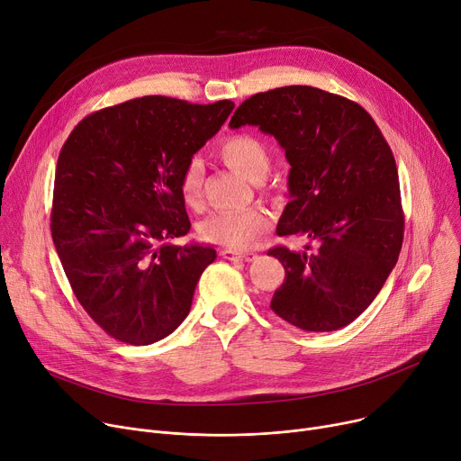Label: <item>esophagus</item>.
Listing matches in <instances>:
<instances>
[{
    "instance_id": "obj_1",
    "label": "esophagus",
    "mask_w": 461,
    "mask_h": 461,
    "mask_svg": "<svg viewBox=\"0 0 461 461\" xmlns=\"http://www.w3.org/2000/svg\"><path fill=\"white\" fill-rule=\"evenodd\" d=\"M220 255L227 260H241V262H249L255 258L253 253H240V251H234V249H223L220 251Z\"/></svg>"
}]
</instances>
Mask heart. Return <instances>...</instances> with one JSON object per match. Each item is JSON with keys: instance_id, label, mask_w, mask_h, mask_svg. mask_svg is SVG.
Segmentation results:
<instances>
[{"instance_id": "b5f03b06", "label": "heart", "mask_w": 461, "mask_h": 461, "mask_svg": "<svg viewBox=\"0 0 461 461\" xmlns=\"http://www.w3.org/2000/svg\"><path fill=\"white\" fill-rule=\"evenodd\" d=\"M218 156L230 169L249 180H260L267 167L269 156L266 145L251 133H232L220 143ZM203 164L192 159L184 167L178 182L182 203L189 208L201 204ZM269 229V215L262 208L213 212L197 225L201 240L229 249H248L260 234Z\"/></svg>"}]
</instances>
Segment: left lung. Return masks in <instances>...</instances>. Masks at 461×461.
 Returning a JSON list of instances; mask_svg holds the SVG:
<instances>
[{
    "label": "left lung",
    "instance_id": "8db88e82",
    "mask_svg": "<svg viewBox=\"0 0 461 461\" xmlns=\"http://www.w3.org/2000/svg\"><path fill=\"white\" fill-rule=\"evenodd\" d=\"M246 124L274 135L290 164L277 234L316 243L267 251L286 272L269 307L303 331H337L374 302L402 249L391 147L359 104L309 86L253 95L229 126Z\"/></svg>",
    "mask_w": 461,
    "mask_h": 461
}]
</instances>
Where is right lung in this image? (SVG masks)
<instances>
[{"mask_svg":"<svg viewBox=\"0 0 461 461\" xmlns=\"http://www.w3.org/2000/svg\"><path fill=\"white\" fill-rule=\"evenodd\" d=\"M234 102L143 96L81 121L56 169L51 238L77 302L117 340L147 346L192 309L215 249L171 246L189 232L178 182Z\"/></svg>","mask_w":461,"mask_h":461,"instance_id":"right-lung-1","label":"right lung"}]
</instances>
